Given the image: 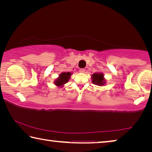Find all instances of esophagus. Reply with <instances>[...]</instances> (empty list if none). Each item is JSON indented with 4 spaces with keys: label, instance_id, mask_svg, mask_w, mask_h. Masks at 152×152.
I'll use <instances>...</instances> for the list:
<instances>
[{
    "label": "esophagus",
    "instance_id": "1",
    "mask_svg": "<svg viewBox=\"0 0 152 152\" xmlns=\"http://www.w3.org/2000/svg\"><path fill=\"white\" fill-rule=\"evenodd\" d=\"M79 72H80V73H84V72H85V69L80 68V70H79Z\"/></svg>",
    "mask_w": 152,
    "mask_h": 152
}]
</instances>
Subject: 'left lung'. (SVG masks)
<instances>
[{"label": "left lung", "instance_id": "8db88e82", "mask_svg": "<svg viewBox=\"0 0 152 152\" xmlns=\"http://www.w3.org/2000/svg\"><path fill=\"white\" fill-rule=\"evenodd\" d=\"M92 82L96 85L99 86H102L104 85L105 83L104 79V75L102 73H94L92 74Z\"/></svg>", "mask_w": 152, "mask_h": 152}]
</instances>
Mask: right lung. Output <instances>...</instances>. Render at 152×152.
<instances>
[{
  "label": "right lung",
  "mask_w": 152,
  "mask_h": 152,
  "mask_svg": "<svg viewBox=\"0 0 152 152\" xmlns=\"http://www.w3.org/2000/svg\"><path fill=\"white\" fill-rule=\"evenodd\" d=\"M71 74H72L70 72H63L60 74L57 80L55 81L56 85L58 86H61L64 85V84L67 83L70 78Z\"/></svg>",
  "instance_id": "1"
}]
</instances>
